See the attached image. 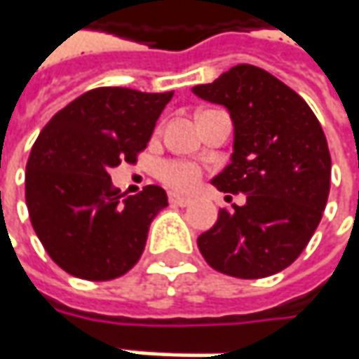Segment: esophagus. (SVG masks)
Listing matches in <instances>:
<instances>
[{"label": "esophagus", "mask_w": 359, "mask_h": 359, "mask_svg": "<svg viewBox=\"0 0 359 359\" xmlns=\"http://www.w3.org/2000/svg\"><path fill=\"white\" fill-rule=\"evenodd\" d=\"M168 203L172 204V206H189V204H191V198H184V196H179V194L170 192V194H168Z\"/></svg>", "instance_id": "34e87169"}]
</instances>
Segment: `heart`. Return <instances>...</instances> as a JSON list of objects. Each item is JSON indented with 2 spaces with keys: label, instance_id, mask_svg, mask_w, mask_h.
Here are the masks:
<instances>
[{
  "label": "heart",
  "instance_id": "heart-1",
  "mask_svg": "<svg viewBox=\"0 0 359 359\" xmlns=\"http://www.w3.org/2000/svg\"><path fill=\"white\" fill-rule=\"evenodd\" d=\"M158 177L168 189L187 192L201 179V168L189 161H165L158 167Z\"/></svg>",
  "mask_w": 359,
  "mask_h": 359
}]
</instances>
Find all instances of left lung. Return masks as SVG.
I'll return each mask as SVG.
<instances>
[{"label":"left lung","instance_id":"obj_1","mask_svg":"<svg viewBox=\"0 0 359 359\" xmlns=\"http://www.w3.org/2000/svg\"><path fill=\"white\" fill-rule=\"evenodd\" d=\"M192 93L226 107L234 125L230 165L212 184L246 194L244 206L220 208L198 250L234 278L272 276L302 254L326 208L332 158L322 125L288 85L246 63Z\"/></svg>","mask_w":359,"mask_h":359}]
</instances>
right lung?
I'll use <instances>...</instances> for the list:
<instances>
[{"instance_id":"obj_1","label":"right lung","mask_w":359,"mask_h":359,"mask_svg":"<svg viewBox=\"0 0 359 359\" xmlns=\"http://www.w3.org/2000/svg\"><path fill=\"white\" fill-rule=\"evenodd\" d=\"M170 99L172 91L99 87L39 133L25 168V203L37 238L71 276L105 282L139 262L167 192L149 184L121 201L109 170L137 163Z\"/></svg>"}]
</instances>
